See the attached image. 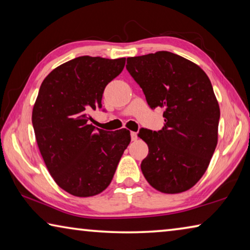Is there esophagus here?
Returning a JSON list of instances; mask_svg holds the SVG:
<instances>
[{
  "label": "esophagus",
  "instance_id": "esophagus-1",
  "mask_svg": "<svg viewBox=\"0 0 250 250\" xmlns=\"http://www.w3.org/2000/svg\"><path fill=\"white\" fill-rule=\"evenodd\" d=\"M131 140L132 141H137L138 140V134L137 132H131Z\"/></svg>",
  "mask_w": 250,
  "mask_h": 250
}]
</instances>
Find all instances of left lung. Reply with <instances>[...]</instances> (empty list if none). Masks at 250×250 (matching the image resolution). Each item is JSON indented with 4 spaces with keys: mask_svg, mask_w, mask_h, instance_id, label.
<instances>
[{
    "mask_svg": "<svg viewBox=\"0 0 250 250\" xmlns=\"http://www.w3.org/2000/svg\"><path fill=\"white\" fill-rule=\"evenodd\" d=\"M125 67L150 108L166 110L162 130L138 134L149 146L143 175L162 193L188 191L204 175L217 146L221 111L210 80L200 66L166 50L129 57Z\"/></svg>",
    "mask_w": 250,
    "mask_h": 250,
    "instance_id": "left-lung-1",
    "label": "left lung"
}]
</instances>
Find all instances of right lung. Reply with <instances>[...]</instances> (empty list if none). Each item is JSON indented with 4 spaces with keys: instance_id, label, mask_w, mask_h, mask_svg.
Returning <instances> with one entry per match:
<instances>
[{
    "instance_id": "obj_1",
    "label": "right lung",
    "mask_w": 250,
    "mask_h": 250,
    "mask_svg": "<svg viewBox=\"0 0 250 250\" xmlns=\"http://www.w3.org/2000/svg\"><path fill=\"white\" fill-rule=\"evenodd\" d=\"M125 58L80 56L42 83L33 108L37 146L59 188L78 197L94 196L111 183L131 141L130 131H104L89 125L101 108L104 90L124 69Z\"/></svg>"
}]
</instances>
